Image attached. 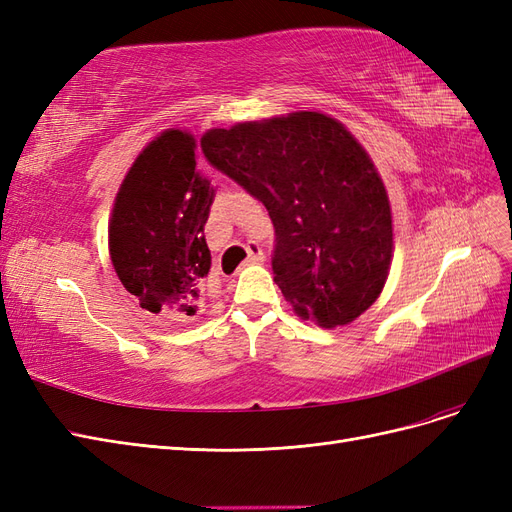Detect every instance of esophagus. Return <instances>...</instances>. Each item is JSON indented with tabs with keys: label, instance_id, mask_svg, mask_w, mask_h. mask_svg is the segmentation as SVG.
<instances>
[{
	"label": "esophagus",
	"instance_id": "esophagus-1",
	"mask_svg": "<svg viewBox=\"0 0 512 512\" xmlns=\"http://www.w3.org/2000/svg\"><path fill=\"white\" fill-rule=\"evenodd\" d=\"M262 260H265V254H262L258 243H252L250 247H247V260H245V265H258V262H262Z\"/></svg>",
	"mask_w": 512,
	"mask_h": 512
}]
</instances>
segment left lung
I'll return each instance as SVG.
<instances>
[{
	"instance_id": "left-lung-1",
	"label": "left lung",
	"mask_w": 512,
	"mask_h": 512,
	"mask_svg": "<svg viewBox=\"0 0 512 512\" xmlns=\"http://www.w3.org/2000/svg\"><path fill=\"white\" fill-rule=\"evenodd\" d=\"M205 156L267 207L273 273L286 301L322 329L371 307L393 260V213L378 168L342 121L297 111L205 136Z\"/></svg>"
}]
</instances>
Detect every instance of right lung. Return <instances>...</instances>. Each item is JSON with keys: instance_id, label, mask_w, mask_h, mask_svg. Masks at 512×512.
Instances as JSON below:
<instances>
[{"instance_id": "right-lung-1", "label": "right lung", "mask_w": 512, "mask_h": 512, "mask_svg": "<svg viewBox=\"0 0 512 512\" xmlns=\"http://www.w3.org/2000/svg\"><path fill=\"white\" fill-rule=\"evenodd\" d=\"M213 196L196 168V138L179 128L153 138L123 177L108 220V254L123 288L147 312L181 320L196 314L211 269L203 230Z\"/></svg>"}]
</instances>
